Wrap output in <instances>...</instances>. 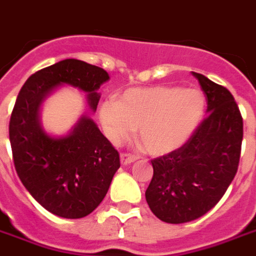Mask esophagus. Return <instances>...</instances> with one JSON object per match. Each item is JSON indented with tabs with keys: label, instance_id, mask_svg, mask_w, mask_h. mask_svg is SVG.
I'll list each match as a JSON object with an SVG mask.
<instances>
[{
	"label": "esophagus",
	"instance_id": "esophagus-1",
	"mask_svg": "<svg viewBox=\"0 0 256 256\" xmlns=\"http://www.w3.org/2000/svg\"><path fill=\"white\" fill-rule=\"evenodd\" d=\"M136 160H138V156L130 153H122L120 154V162L122 165H128V164L134 162Z\"/></svg>",
	"mask_w": 256,
	"mask_h": 256
}]
</instances>
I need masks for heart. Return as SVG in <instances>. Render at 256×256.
<instances>
[{"instance_id": "obj_1", "label": "heart", "mask_w": 256, "mask_h": 256, "mask_svg": "<svg viewBox=\"0 0 256 256\" xmlns=\"http://www.w3.org/2000/svg\"><path fill=\"white\" fill-rule=\"evenodd\" d=\"M204 111V98L198 90L177 87L132 88L120 103L108 100L100 118L114 142L138 128V140L152 154H165L180 148L198 128Z\"/></svg>"}]
</instances>
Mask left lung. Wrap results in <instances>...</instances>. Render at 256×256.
Returning <instances> with one entry per match:
<instances>
[{"instance_id":"8db88e82","label":"left lung","mask_w":256,"mask_h":256,"mask_svg":"<svg viewBox=\"0 0 256 256\" xmlns=\"http://www.w3.org/2000/svg\"><path fill=\"white\" fill-rule=\"evenodd\" d=\"M206 98V118L178 149L152 160L146 202L165 223H188L212 210L236 174L243 118L232 94L193 72Z\"/></svg>"}]
</instances>
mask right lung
Instances as JSON below:
<instances>
[{"instance_id": "1", "label": "right lung", "mask_w": 256, "mask_h": 256, "mask_svg": "<svg viewBox=\"0 0 256 256\" xmlns=\"http://www.w3.org/2000/svg\"><path fill=\"white\" fill-rule=\"evenodd\" d=\"M108 79L103 68L66 58L29 76L12 111L16 172L33 198L60 218L80 219L102 202L120 166V153L87 116L68 136H48L40 124V104L58 86L70 84L88 94L90 106L96 110V91Z\"/></svg>"}]
</instances>
